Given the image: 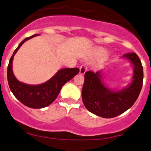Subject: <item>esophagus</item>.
Segmentation results:
<instances>
[{"label":"esophagus","mask_w":151,"mask_h":151,"mask_svg":"<svg viewBox=\"0 0 151 151\" xmlns=\"http://www.w3.org/2000/svg\"><path fill=\"white\" fill-rule=\"evenodd\" d=\"M87 70H88V67H87L86 65L82 64L80 68V73L81 74H84L86 72Z\"/></svg>","instance_id":"esophagus-1"}]
</instances>
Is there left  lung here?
<instances>
[{"instance_id": "1", "label": "left lung", "mask_w": 151, "mask_h": 151, "mask_svg": "<svg viewBox=\"0 0 151 151\" xmlns=\"http://www.w3.org/2000/svg\"><path fill=\"white\" fill-rule=\"evenodd\" d=\"M123 57L134 66L132 82L123 90L113 91L105 86L100 71L85 72L82 98L85 108L91 113L103 118H113L128 110L137 101L142 87L143 68L135 53H126Z\"/></svg>"}]
</instances>
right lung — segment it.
Listing matches in <instances>:
<instances>
[{
	"label": "right lung",
	"mask_w": 151,
	"mask_h": 151,
	"mask_svg": "<svg viewBox=\"0 0 151 151\" xmlns=\"http://www.w3.org/2000/svg\"><path fill=\"white\" fill-rule=\"evenodd\" d=\"M37 35H39L35 34L31 37L25 38L14 50L8 65L7 78L9 88L13 94L22 104L32 109H42L49 106L55 101L63 85L77 75L80 69L78 68L62 69L58 71L51 79L41 85H29L19 82L13 73V58L25 41Z\"/></svg>",
	"instance_id": "obj_1"
}]
</instances>
